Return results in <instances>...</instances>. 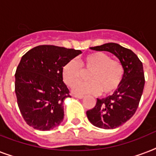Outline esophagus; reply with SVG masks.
Instances as JSON below:
<instances>
[{"label": "esophagus", "mask_w": 156, "mask_h": 156, "mask_svg": "<svg viewBox=\"0 0 156 156\" xmlns=\"http://www.w3.org/2000/svg\"><path fill=\"white\" fill-rule=\"evenodd\" d=\"M73 96H74V97L75 98H78V99H83V97H84V96H83V95H73Z\"/></svg>", "instance_id": "obj_1"}]
</instances>
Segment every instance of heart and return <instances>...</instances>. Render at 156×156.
<instances>
[{"label": "heart", "mask_w": 156, "mask_h": 156, "mask_svg": "<svg viewBox=\"0 0 156 156\" xmlns=\"http://www.w3.org/2000/svg\"><path fill=\"white\" fill-rule=\"evenodd\" d=\"M83 71L89 72L86 83H78L73 87L75 94H98L108 95L116 91L121 85L124 68L119 61L101 52L90 53L81 61L80 65L71 60L62 68V78L68 87H73L83 76Z\"/></svg>", "instance_id": "heart-1"}]
</instances>
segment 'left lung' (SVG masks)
<instances>
[{
  "instance_id": "8db88e82",
  "label": "left lung",
  "mask_w": 156,
  "mask_h": 156,
  "mask_svg": "<svg viewBox=\"0 0 156 156\" xmlns=\"http://www.w3.org/2000/svg\"><path fill=\"white\" fill-rule=\"evenodd\" d=\"M90 49L111 52L123 66V78L118 89L110 96L97 99L95 106L87 112L93 126L105 129H116L129 120L138 108L145 84L143 63L133 51L115 43Z\"/></svg>"
}]
</instances>
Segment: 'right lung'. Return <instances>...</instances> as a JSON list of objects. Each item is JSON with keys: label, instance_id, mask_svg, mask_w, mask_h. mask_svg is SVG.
Returning <instances> with one entry per match:
<instances>
[{"label": "right lung", "instance_id": "right-lung-1", "mask_svg": "<svg viewBox=\"0 0 156 156\" xmlns=\"http://www.w3.org/2000/svg\"><path fill=\"white\" fill-rule=\"evenodd\" d=\"M80 50L40 45L22 56L15 73V93L27 125L39 130L52 129L64 118V100L70 97L62 68Z\"/></svg>", "mask_w": 156, "mask_h": 156}]
</instances>
